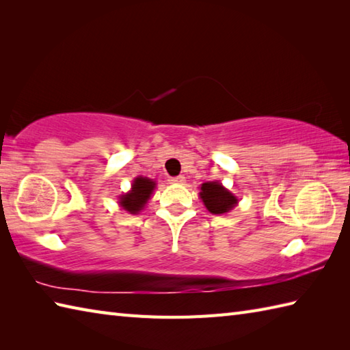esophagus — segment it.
<instances>
[{
    "instance_id": "34e87169",
    "label": "esophagus",
    "mask_w": 350,
    "mask_h": 350,
    "mask_svg": "<svg viewBox=\"0 0 350 350\" xmlns=\"http://www.w3.org/2000/svg\"><path fill=\"white\" fill-rule=\"evenodd\" d=\"M185 177L183 176H177V177H170V183H183Z\"/></svg>"
}]
</instances>
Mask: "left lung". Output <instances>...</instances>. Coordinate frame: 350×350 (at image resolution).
<instances>
[{
  "instance_id": "1",
  "label": "left lung",
  "mask_w": 350,
  "mask_h": 350,
  "mask_svg": "<svg viewBox=\"0 0 350 350\" xmlns=\"http://www.w3.org/2000/svg\"><path fill=\"white\" fill-rule=\"evenodd\" d=\"M200 198L203 200L206 209L213 215L227 213L237 204V198L217 180L202 185Z\"/></svg>"
}]
</instances>
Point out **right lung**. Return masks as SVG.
Wrapping results in <instances>:
<instances>
[{"instance_id": "add662e5", "label": "right lung", "mask_w": 350, "mask_h": 350, "mask_svg": "<svg viewBox=\"0 0 350 350\" xmlns=\"http://www.w3.org/2000/svg\"><path fill=\"white\" fill-rule=\"evenodd\" d=\"M154 188H156V183L152 179L138 176L133 179L131 191L118 197L120 198L118 200V203H120V206L124 211L135 215L144 209V206L147 204L148 200H150Z\"/></svg>"}]
</instances>
